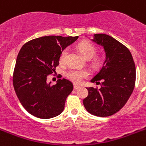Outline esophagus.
<instances>
[{
  "instance_id": "obj_1",
  "label": "esophagus",
  "mask_w": 146,
  "mask_h": 146,
  "mask_svg": "<svg viewBox=\"0 0 146 146\" xmlns=\"http://www.w3.org/2000/svg\"><path fill=\"white\" fill-rule=\"evenodd\" d=\"M80 86H79V85H78V84H74V90H77V89H79V88H80Z\"/></svg>"
}]
</instances>
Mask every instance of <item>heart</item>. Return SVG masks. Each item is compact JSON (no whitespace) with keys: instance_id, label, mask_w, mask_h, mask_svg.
Here are the masks:
<instances>
[{"instance_id":"obj_1","label":"heart","mask_w":146,"mask_h":146,"mask_svg":"<svg viewBox=\"0 0 146 146\" xmlns=\"http://www.w3.org/2000/svg\"><path fill=\"white\" fill-rule=\"evenodd\" d=\"M78 49L80 51V53L85 58L90 59L96 54V50L95 46H93L91 43L88 41H82L78 44ZM68 53V49H64L62 51L60 57H59V61L61 63H64L67 58ZM67 78L72 80L74 83H80L84 78L88 75V72L86 70L84 69H71L67 73Z\"/></svg>"}]
</instances>
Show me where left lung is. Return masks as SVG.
Wrapping results in <instances>:
<instances>
[{
  "mask_svg": "<svg viewBox=\"0 0 146 146\" xmlns=\"http://www.w3.org/2000/svg\"><path fill=\"white\" fill-rule=\"evenodd\" d=\"M91 40L103 47L106 59L100 72L90 80L101 87H87L88 96L83 103L92 115L107 117L123 108L132 94L136 67L130 50L112 37L95 34Z\"/></svg>",
  "mask_w": 146,
  "mask_h": 146,
  "instance_id": "1",
  "label": "left lung"
}]
</instances>
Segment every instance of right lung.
Here are the masks:
<instances>
[{
    "label": "right lung",
    "mask_w": 146,
    "mask_h": 146,
    "mask_svg": "<svg viewBox=\"0 0 146 146\" xmlns=\"http://www.w3.org/2000/svg\"><path fill=\"white\" fill-rule=\"evenodd\" d=\"M78 38V36H44L22 46L16 59L13 82L19 102L31 115L49 119L63 111L73 84L62 78L51 85L47 78L56 72L62 51Z\"/></svg>",
    "instance_id": "right-lung-1"
}]
</instances>
